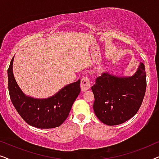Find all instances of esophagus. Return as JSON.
Segmentation results:
<instances>
[{
    "instance_id": "1",
    "label": "esophagus",
    "mask_w": 159,
    "mask_h": 159,
    "mask_svg": "<svg viewBox=\"0 0 159 159\" xmlns=\"http://www.w3.org/2000/svg\"><path fill=\"white\" fill-rule=\"evenodd\" d=\"M90 81L88 77H84L81 80V90L82 91H87L90 88Z\"/></svg>"
}]
</instances>
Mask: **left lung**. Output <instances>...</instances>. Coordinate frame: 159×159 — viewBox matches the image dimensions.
<instances>
[{
    "label": "left lung",
    "instance_id": "1",
    "mask_svg": "<svg viewBox=\"0 0 159 159\" xmlns=\"http://www.w3.org/2000/svg\"><path fill=\"white\" fill-rule=\"evenodd\" d=\"M91 89L95 98L93 110L100 121L109 126L125 122L137 114L144 98L145 65L140 63L131 77L102 74Z\"/></svg>",
    "mask_w": 159,
    "mask_h": 159
}]
</instances>
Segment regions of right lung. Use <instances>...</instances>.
<instances>
[{"label":"right lung","mask_w":159,"mask_h":159,"mask_svg":"<svg viewBox=\"0 0 159 159\" xmlns=\"http://www.w3.org/2000/svg\"><path fill=\"white\" fill-rule=\"evenodd\" d=\"M14 57L8 69V86L11 101L28 125L40 129L55 128L69 116L71 106L80 93V80L67 84L53 96L38 99L25 95L13 74Z\"/></svg>","instance_id":"add662e5"}]
</instances>
